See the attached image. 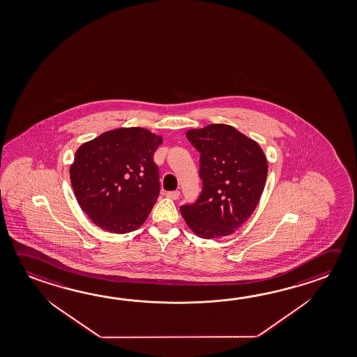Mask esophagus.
<instances>
[{
	"label": "esophagus",
	"instance_id": "obj_1",
	"mask_svg": "<svg viewBox=\"0 0 357 357\" xmlns=\"http://www.w3.org/2000/svg\"><path fill=\"white\" fill-rule=\"evenodd\" d=\"M179 195H181V193L178 192V190H176V192H167L165 193V197L167 198H169V199L176 200L178 198H179Z\"/></svg>",
	"mask_w": 357,
	"mask_h": 357
}]
</instances>
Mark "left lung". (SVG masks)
Instances as JSON below:
<instances>
[{
    "mask_svg": "<svg viewBox=\"0 0 357 357\" xmlns=\"http://www.w3.org/2000/svg\"><path fill=\"white\" fill-rule=\"evenodd\" d=\"M185 137L200 153L203 190L194 204L181 206V215L198 237L229 236L250 218L262 197L266 155L256 140L227 124L189 129Z\"/></svg>",
    "mask_w": 357,
    "mask_h": 357,
    "instance_id": "1",
    "label": "left lung"
}]
</instances>
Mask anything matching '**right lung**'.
<instances>
[{
  "label": "right lung",
  "instance_id": "1",
  "mask_svg": "<svg viewBox=\"0 0 357 357\" xmlns=\"http://www.w3.org/2000/svg\"><path fill=\"white\" fill-rule=\"evenodd\" d=\"M162 143L144 128H118L77 148L70 181L79 206L99 228L124 234L146 220L159 197L153 155Z\"/></svg>",
  "mask_w": 357,
  "mask_h": 357
}]
</instances>
